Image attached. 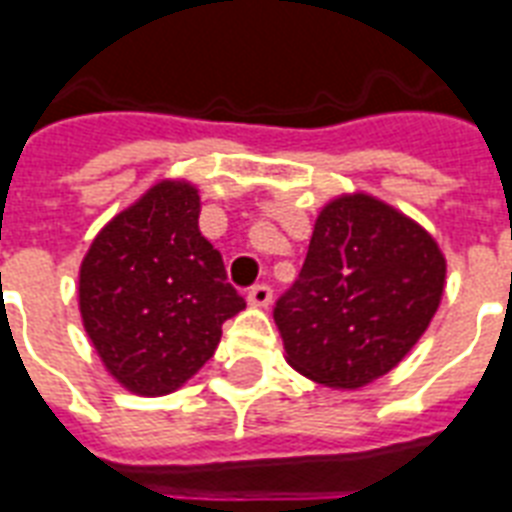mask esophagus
Masks as SVG:
<instances>
[{
    "label": "esophagus",
    "instance_id": "34e87169",
    "mask_svg": "<svg viewBox=\"0 0 512 512\" xmlns=\"http://www.w3.org/2000/svg\"><path fill=\"white\" fill-rule=\"evenodd\" d=\"M247 298H249V303H252V306H268V303H271V298H273L271 284H265V282L255 284V287L249 290Z\"/></svg>",
    "mask_w": 512,
    "mask_h": 512
}]
</instances>
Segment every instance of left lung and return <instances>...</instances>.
<instances>
[{"instance_id":"1","label":"left lung","mask_w":512,"mask_h":512,"mask_svg":"<svg viewBox=\"0 0 512 512\" xmlns=\"http://www.w3.org/2000/svg\"><path fill=\"white\" fill-rule=\"evenodd\" d=\"M446 260L427 230L365 193L327 204L298 279L273 306L287 362L335 389L395 368L435 317Z\"/></svg>"}]
</instances>
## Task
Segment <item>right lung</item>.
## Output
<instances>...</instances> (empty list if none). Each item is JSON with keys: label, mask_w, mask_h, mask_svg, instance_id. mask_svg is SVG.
<instances>
[{"label": "right lung", "mask_w": 512, "mask_h": 512, "mask_svg": "<svg viewBox=\"0 0 512 512\" xmlns=\"http://www.w3.org/2000/svg\"><path fill=\"white\" fill-rule=\"evenodd\" d=\"M198 190L158 182L93 239L80 268L85 330L136 395H169L217 349L247 300L198 230Z\"/></svg>", "instance_id": "obj_1"}]
</instances>
